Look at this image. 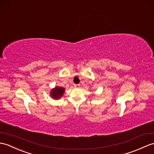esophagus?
<instances>
[{
  "mask_svg": "<svg viewBox=\"0 0 154 154\" xmlns=\"http://www.w3.org/2000/svg\"><path fill=\"white\" fill-rule=\"evenodd\" d=\"M74 87L75 88H79L80 87V85L79 84H75L74 85Z\"/></svg>",
  "mask_w": 154,
  "mask_h": 154,
  "instance_id": "1",
  "label": "esophagus"
}]
</instances>
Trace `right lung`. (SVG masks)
<instances>
[{
  "label": "right lung",
  "instance_id": "1",
  "mask_svg": "<svg viewBox=\"0 0 154 154\" xmlns=\"http://www.w3.org/2000/svg\"><path fill=\"white\" fill-rule=\"evenodd\" d=\"M65 89L62 87H56L54 89L51 91V96L54 99H59L60 97H62Z\"/></svg>",
  "mask_w": 154,
  "mask_h": 154
}]
</instances>
